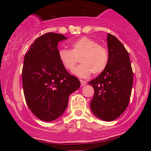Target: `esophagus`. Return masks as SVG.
<instances>
[{
  "label": "esophagus",
  "instance_id": "1",
  "mask_svg": "<svg viewBox=\"0 0 151 151\" xmlns=\"http://www.w3.org/2000/svg\"><path fill=\"white\" fill-rule=\"evenodd\" d=\"M79 81H80V82H81V86H84L86 85V82L85 81L82 80V79H79Z\"/></svg>",
  "mask_w": 151,
  "mask_h": 151
}]
</instances>
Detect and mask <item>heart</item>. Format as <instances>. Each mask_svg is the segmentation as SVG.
<instances>
[{
    "label": "heart",
    "mask_w": 151,
    "mask_h": 151,
    "mask_svg": "<svg viewBox=\"0 0 151 151\" xmlns=\"http://www.w3.org/2000/svg\"><path fill=\"white\" fill-rule=\"evenodd\" d=\"M58 57L62 65L72 71L80 58L81 65L74 70L76 75L86 77L92 73L99 74L106 68L109 63V51L105 46L98 44L94 40L82 37L71 44V50L61 49Z\"/></svg>",
    "instance_id": "heart-1"
}]
</instances>
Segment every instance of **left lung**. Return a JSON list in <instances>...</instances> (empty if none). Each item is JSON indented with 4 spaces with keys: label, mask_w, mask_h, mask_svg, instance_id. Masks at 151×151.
Returning a JSON list of instances; mask_svg holds the SVG:
<instances>
[{
    "label": "left lung",
    "mask_w": 151,
    "mask_h": 151,
    "mask_svg": "<svg viewBox=\"0 0 151 151\" xmlns=\"http://www.w3.org/2000/svg\"><path fill=\"white\" fill-rule=\"evenodd\" d=\"M109 60L99 76L88 82L94 89L91 110L104 121L115 120L129 105L133 75L129 52L113 35H107Z\"/></svg>",
    "instance_id": "obj_1"
}]
</instances>
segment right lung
<instances>
[{"mask_svg":"<svg viewBox=\"0 0 151 151\" xmlns=\"http://www.w3.org/2000/svg\"><path fill=\"white\" fill-rule=\"evenodd\" d=\"M63 35L47 32L37 37L25 54L22 71L26 103L36 117L51 121L60 117L69 96L80 86L77 77L66 70L58 57Z\"/></svg>","mask_w":151,"mask_h":151,"instance_id":"right-lung-1","label":"right lung"}]
</instances>
